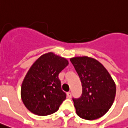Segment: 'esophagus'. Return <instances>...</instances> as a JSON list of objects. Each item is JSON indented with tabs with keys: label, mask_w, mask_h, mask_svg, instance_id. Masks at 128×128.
<instances>
[{
	"label": "esophagus",
	"mask_w": 128,
	"mask_h": 128,
	"mask_svg": "<svg viewBox=\"0 0 128 128\" xmlns=\"http://www.w3.org/2000/svg\"><path fill=\"white\" fill-rule=\"evenodd\" d=\"M66 95H67V97H68V98H72V93L71 92H68L66 94Z\"/></svg>",
	"instance_id": "34e87169"
}]
</instances>
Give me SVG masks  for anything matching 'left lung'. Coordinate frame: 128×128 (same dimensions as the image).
<instances>
[{
	"mask_svg": "<svg viewBox=\"0 0 128 128\" xmlns=\"http://www.w3.org/2000/svg\"><path fill=\"white\" fill-rule=\"evenodd\" d=\"M70 61L82 85L81 97L73 98L76 114L88 120L98 119L112 106L116 93V84L104 65L94 58L76 56Z\"/></svg>",
	"mask_w": 128,
	"mask_h": 128,
	"instance_id": "left-lung-1",
	"label": "left lung"
}]
</instances>
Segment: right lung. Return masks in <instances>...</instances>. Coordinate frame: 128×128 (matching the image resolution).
I'll use <instances>...</instances> for the list:
<instances>
[{"label":"right lung","instance_id":"obj_1","mask_svg":"<svg viewBox=\"0 0 128 128\" xmlns=\"http://www.w3.org/2000/svg\"><path fill=\"white\" fill-rule=\"evenodd\" d=\"M68 64L64 57L49 52L34 62L21 86V98L30 112L45 116L58 110L66 95L59 74Z\"/></svg>","mask_w":128,"mask_h":128}]
</instances>
